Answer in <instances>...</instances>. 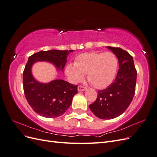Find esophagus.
Listing matches in <instances>:
<instances>
[{
    "mask_svg": "<svg viewBox=\"0 0 157 157\" xmlns=\"http://www.w3.org/2000/svg\"><path fill=\"white\" fill-rule=\"evenodd\" d=\"M86 90V87L83 86H78V91H84V90Z\"/></svg>",
    "mask_w": 157,
    "mask_h": 157,
    "instance_id": "esophagus-1",
    "label": "esophagus"
}]
</instances>
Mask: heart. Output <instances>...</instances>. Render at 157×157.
I'll return each instance as SVG.
<instances>
[{"mask_svg":"<svg viewBox=\"0 0 157 157\" xmlns=\"http://www.w3.org/2000/svg\"><path fill=\"white\" fill-rule=\"evenodd\" d=\"M118 67L116 55L111 52H88L78 56L75 63H69L65 73L70 82L76 84L87 79L95 88H104L115 78Z\"/></svg>","mask_w":157,"mask_h":157,"instance_id":"1","label":"heart"}]
</instances>
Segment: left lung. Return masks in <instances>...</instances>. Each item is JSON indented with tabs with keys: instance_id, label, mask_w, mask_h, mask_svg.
<instances>
[{
	"instance_id": "left-lung-1",
	"label": "left lung",
	"mask_w": 157,
	"mask_h": 157,
	"mask_svg": "<svg viewBox=\"0 0 157 157\" xmlns=\"http://www.w3.org/2000/svg\"><path fill=\"white\" fill-rule=\"evenodd\" d=\"M107 48L117 56L120 68L114 82L98 90L96 101L89 105L92 112L101 119L116 118L126 110L134 96L137 78L132 56L121 48Z\"/></svg>"
}]
</instances>
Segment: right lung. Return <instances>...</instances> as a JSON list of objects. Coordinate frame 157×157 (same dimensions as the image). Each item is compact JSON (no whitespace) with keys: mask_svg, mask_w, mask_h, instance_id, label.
Segmentation results:
<instances>
[{"mask_svg":"<svg viewBox=\"0 0 157 157\" xmlns=\"http://www.w3.org/2000/svg\"><path fill=\"white\" fill-rule=\"evenodd\" d=\"M73 50L40 51L29 56L23 74V92L33 111L42 117L56 118L62 115L78 92L77 85L57 79L49 83H40L33 78L31 67L36 61H49L58 69H63L69 54Z\"/></svg>","mask_w":157,"mask_h":157,"instance_id":"right-lung-1","label":"right lung"}]
</instances>
